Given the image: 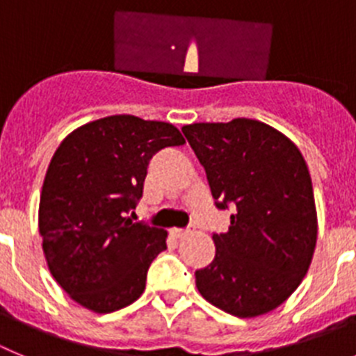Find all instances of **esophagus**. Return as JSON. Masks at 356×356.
Masks as SVG:
<instances>
[{"instance_id": "34e87169", "label": "esophagus", "mask_w": 356, "mask_h": 356, "mask_svg": "<svg viewBox=\"0 0 356 356\" xmlns=\"http://www.w3.org/2000/svg\"><path fill=\"white\" fill-rule=\"evenodd\" d=\"M188 234H190V230L188 229H174L175 238H184V236H188Z\"/></svg>"}]
</instances>
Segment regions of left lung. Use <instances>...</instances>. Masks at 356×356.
Listing matches in <instances>:
<instances>
[{
    "label": "left lung",
    "instance_id": "left-lung-1",
    "mask_svg": "<svg viewBox=\"0 0 356 356\" xmlns=\"http://www.w3.org/2000/svg\"><path fill=\"white\" fill-rule=\"evenodd\" d=\"M182 133L218 209H234L229 230L213 234V262L195 271L198 293L238 318L271 312L302 284L318 239L305 159L286 134L252 118L190 124Z\"/></svg>",
    "mask_w": 356,
    "mask_h": 356
}]
</instances>
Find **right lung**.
Wrapping results in <instances>:
<instances>
[{
  "mask_svg": "<svg viewBox=\"0 0 356 356\" xmlns=\"http://www.w3.org/2000/svg\"><path fill=\"white\" fill-rule=\"evenodd\" d=\"M184 145L175 126L111 115L78 127L54 152L40 193L38 232L47 268L74 302L115 312L145 291L166 230L126 214L143 195L147 166L165 147Z\"/></svg>",
  "mask_w": 356,
  "mask_h": 356,
  "instance_id": "obj_1",
  "label": "right lung"
}]
</instances>
